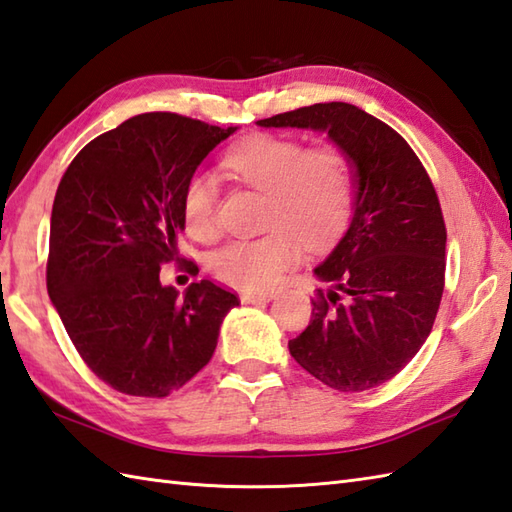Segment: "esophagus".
Segmentation results:
<instances>
[{
	"mask_svg": "<svg viewBox=\"0 0 512 512\" xmlns=\"http://www.w3.org/2000/svg\"><path fill=\"white\" fill-rule=\"evenodd\" d=\"M269 300H274V293H243L241 295L243 304H265Z\"/></svg>",
	"mask_w": 512,
	"mask_h": 512,
	"instance_id": "34e87169",
	"label": "esophagus"
}]
</instances>
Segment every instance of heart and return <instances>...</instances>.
Segmentation results:
<instances>
[{
    "label": "heart",
    "instance_id": "b5f03b06",
    "mask_svg": "<svg viewBox=\"0 0 512 512\" xmlns=\"http://www.w3.org/2000/svg\"><path fill=\"white\" fill-rule=\"evenodd\" d=\"M223 166L245 186L267 195L269 234L234 241L210 258L221 282L247 293L274 289L298 263L302 245L324 249L344 232L355 199V164L337 144L306 146L282 135L258 133L238 142ZM181 223L201 243L217 238V181L195 173L181 190Z\"/></svg>",
    "mask_w": 512,
    "mask_h": 512
}]
</instances>
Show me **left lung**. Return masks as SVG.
<instances>
[{"mask_svg": "<svg viewBox=\"0 0 512 512\" xmlns=\"http://www.w3.org/2000/svg\"><path fill=\"white\" fill-rule=\"evenodd\" d=\"M258 127L328 133L355 164L352 219L313 274L328 289L289 352L317 381L363 392L425 344L445 289L447 230L434 184L399 133L348 102H317Z\"/></svg>", "mask_w": 512, "mask_h": 512, "instance_id": "obj_1", "label": "left lung"}]
</instances>
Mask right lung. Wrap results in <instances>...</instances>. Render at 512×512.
I'll return each mask as SVG.
<instances>
[{
  "label": "right lung",
  "instance_id": "obj_1",
  "mask_svg": "<svg viewBox=\"0 0 512 512\" xmlns=\"http://www.w3.org/2000/svg\"><path fill=\"white\" fill-rule=\"evenodd\" d=\"M234 131L140 113L65 170L50 219L48 293L78 355L113 390L151 399L179 390L212 359L238 304L210 280L184 295L160 282L184 230L181 190Z\"/></svg>",
  "mask_w": 512,
  "mask_h": 512
}]
</instances>
